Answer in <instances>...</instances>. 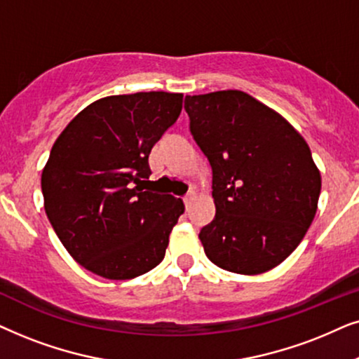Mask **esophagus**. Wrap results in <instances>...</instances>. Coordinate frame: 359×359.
I'll use <instances>...</instances> for the list:
<instances>
[{
    "label": "esophagus",
    "instance_id": "34e87169",
    "mask_svg": "<svg viewBox=\"0 0 359 359\" xmlns=\"http://www.w3.org/2000/svg\"><path fill=\"white\" fill-rule=\"evenodd\" d=\"M195 198V192H194V190H190V192L187 194V195H185V197H184V202H185V207H190V203H192V200Z\"/></svg>",
    "mask_w": 359,
    "mask_h": 359
}]
</instances>
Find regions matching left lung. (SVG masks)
<instances>
[{
  "label": "left lung",
  "instance_id": "left-lung-1",
  "mask_svg": "<svg viewBox=\"0 0 359 359\" xmlns=\"http://www.w3.org/2000/svg\"><path fill=\"white\" fill-rule=\"evenodd\" d=\"M190 133L212 165L215 218L205 255L236 274L280 264L304 240L322 189L320 170L287 119L240 90L185 97Z\"/></svg>",
  "mask_w": 359,
  "mask_h": 359
}]
</instances>
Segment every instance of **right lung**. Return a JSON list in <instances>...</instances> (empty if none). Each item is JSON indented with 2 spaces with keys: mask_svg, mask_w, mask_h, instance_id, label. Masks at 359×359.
<instances>
[{
  "mask_svg": "<svg viewBox=\"0 0 359 359\" xmlns=\"http://www.w3.org/2000/svg\"><path fill=\"white\" fill-rule=\"evenodd\" d=\"M182 98L140 92L97 100L52 146L41 177L47 218L69 255L93 274L133 279L164 259L184 202L147 189V159L179 118Z\"/></svg>",
  "mask_w": 359,
  "mask_h": 359,
  "instance_id": "1",
  "label": "right lung"
}]
</instances>
